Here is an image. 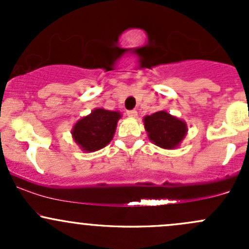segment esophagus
I'll use <instances>...</instances> for the list:
<instances>
[{"label":"esophagus","instance_id":"obj_1","mask_svg":"<svg viewBox=\"0 0 249 249\" xmlns=\"http://www.w3.org/2000/svg\"><path fill=\"white\" fill-rule=\"evenodd\" d=\"M126 114L129 115L130 118H136L137 117V112L135 109H131V110H127Z\"/></svg>","mask_w":249,"mask_h":249}]
</instances>
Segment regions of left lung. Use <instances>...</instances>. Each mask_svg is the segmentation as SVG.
Instances as JSON below:
<instances>
[{
    "label": "left lung",
    "instance_id": "1",
    "mask_svg": "<svg viewBox=\"0 0 249 249\" xmlns=\"http://www.w3.org/2000/svg\"><path fill=\"white\" fill-rule=\"evenodd\" d=\"M143 122L149 140L165 149H172L177 147L187 134L185 123L172 117L165 110L147 115Z\"/></svg>",
    "mask_w": 249,
    "mask_h": 249
}]
</instances>
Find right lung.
<instances>
[{
  "instance_id": "right-lung-1",
  "label": "right lung",
  "mask_w": 249,
  "mask_h": 249,
  "mask_svg": "<svg viewBox=\"0 0 249 249\" xmlns=\"http://www.w3.org/2000/svg\"><path fill=\"white\" fill-rule=\"evenodd\" d=\"M120 113L97 108L89 115L78 120L72 130L77 144L85 152H95L106 147L112 141Z\"/></svg>"
}]
</instances>
